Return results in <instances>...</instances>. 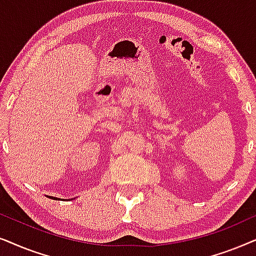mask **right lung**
Masks as SVG:
<instances>
[{
	"label": "right lung",
	"mask_w": 256,
	"mask_h": 256,
	"mask_svg": "<svg viewBox=\"0 0 256 256\" xmlns=\"http://www.w3.org/2000/svg\"><path fill=\"white\" fill-rule=\"evenodd\" d=\"M51 199H54V196H51Z\"/></svg>",
	"instance_id": "1"
}]
</instances>
